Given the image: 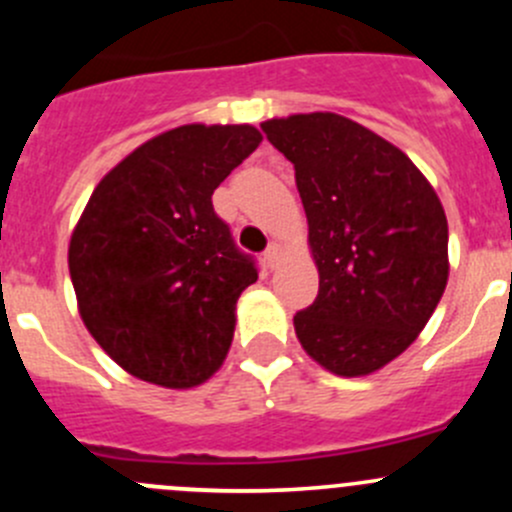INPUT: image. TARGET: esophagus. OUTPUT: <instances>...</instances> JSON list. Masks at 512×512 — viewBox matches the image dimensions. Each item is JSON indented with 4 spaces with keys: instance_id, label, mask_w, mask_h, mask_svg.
<instances>
[{
    "instance_id": "obj_1",
    "label": "esophagus",
    "mask_w": 512,
    "mask_h": 512,
    "mask_svg": "<svg viewBox=\"0 0 512 512\" xmlns=\"http://www.w3.org/2000/svg\"><path fill=\"white\" fill-rule=\"evenodd\" d=\"M280 255H282V247L277 245V242H272V245L265 250V265L270 267V270H275L277 262H280Z\"/></svg>"
}]
</instances>
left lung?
<instances>
[{
	"mask_svg": "<svg viewBox=\"0 0 512 512\" xmlns=\"http://www.w3.org/2000/svg\"><path fill=\"white\" fill-rule=\"evenodd\" d=\"M294 165L319 267L317 299L294 314L304 352L364 376L418 337L448 282V223L406 153L337 113L262 123Z\"/></svg>",
	"mask_w": 512,
	"mask_h": 512,
	"instance_id": "1",
	"label": "left lung"
}]
</instances>
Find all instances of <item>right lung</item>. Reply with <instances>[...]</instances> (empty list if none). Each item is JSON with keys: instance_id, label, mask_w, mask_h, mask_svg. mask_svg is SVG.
I'll return each mask as SVG.
<instances>
[{"instance_id": "obj_1", "label": "right lung", "mask_w": 512, "mask_h": 512, "mask_svg": "<svg viewBox=\"0 0 512 512\" xmlns=\"http://www.w3.org/2000/svg\"><path fill=\"white\" fill-rule=\"evenodd\" d=\"M260 141L252 126H180L96 185L69 272L86 329L128 374L190 389L223 364L257 262L235 245L213 193Z\"/></svg>"}]
</instances>
